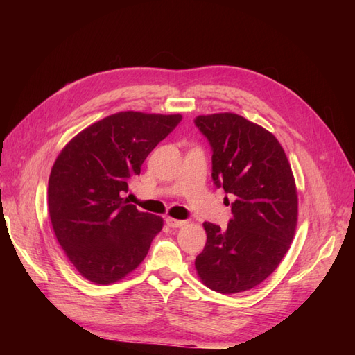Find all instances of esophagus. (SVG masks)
Returning a JSON list of instances; mask_svg holds the SVG:
<instances>
[{
    "label": "esophagus",
    "instance_id": "obj_1",
    "mask_svg": "<svg viewBox=\"0 0 355 355\" xmlns=\"http://www.w3.org/2000/svg\"><path fill=\"white\" fill-rule=\"evenodd\" d=\"M166 223L168 225L170 228H180V227H184V225H185L187 222H185V220L175 219V218H167V219H166Z\"/></svg>",
    "mask_w": 355,
    "mask_h": 355
}]
</instances>
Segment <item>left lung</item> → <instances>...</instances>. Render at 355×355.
<instances>
[{"label": "left lung", "mask_w": 355, "mask_h": 355, "mask_svg": "<svg viewBox=\"0 0 355 355\" xmlns=\"http://www.w3.org/2000/svg\"><path fill=\"white\" fill-rule=\"evenodd\" d=\"M211 146V179L235 197L227 230L204 222L207 241L196 257L201 282L223 295L261 284L293 240L297 194L275 136L244 116L225 112L194 120Z\"/></svg>", "instance_id": "1"}]
</instances>
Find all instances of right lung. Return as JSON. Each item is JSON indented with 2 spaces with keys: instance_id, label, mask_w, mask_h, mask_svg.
Returning <instances> with one entry per match:
<instances>
[{
  "instance_id": "add662e5",
  "label": "right lung",
  "mask_w": 355,
  "mask_h": 355,
  "mask_svg": "<svg viewBox=\"0 0 355 355\" xmlns=\"http://www.w3.org/2000/svg\"><path fill=\"white\" fill-rule=\"evenodd\" d=\"M182 115L118 112L84 128L62 149L49 179L56 239L87 280L110 284L139 266L163 219L123 198L153 149Z\"/></svg>"
}]
</instances>
